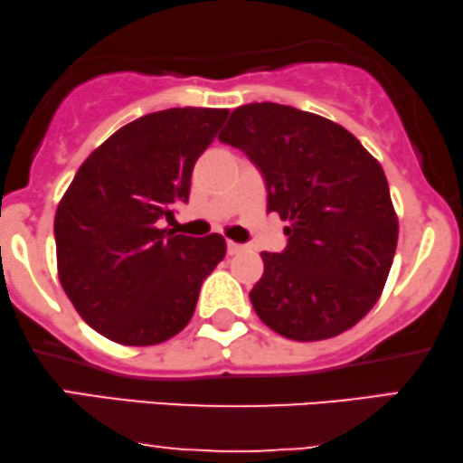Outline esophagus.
<instances>
[{
  "label": "esophagus",
  "mask_w": 463,
  "mask_h": 463,
  "mask_svg": "<svg viewBox=\"0 0 463 463\" xmlns=\"http://www.w3.org/2000/svg\"><path fill=\"white\" fill-rule=\"evenodd\" d=\"M244 249H246L244 244H238V242H232V240H227V253H230V255H238V253H242Z\"/></svg>",
  "instance_id": "34e87169"
}]
</instances>
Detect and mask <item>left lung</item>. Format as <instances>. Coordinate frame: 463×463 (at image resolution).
<instances>
[{
  "instance_id": "obj_1",
  "label": "left lung",
  "mask_w": 463,
  "mask_h": 463,
  "mask_svg": "<svg viewBox=\"0 0 463 463\" xmlns=\"http://www.w3.org/2000/svg\"><path fill=\"white\" fill-rule=\"evenodd\" d=\"M219 140L260 167L268 213L289 221L283 253H261L257 317L299 342L351 329L381 298L398 246L381 164L338 123L272 101L236 108Z\"/></svg>"
}]
</instances>
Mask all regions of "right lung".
I'll return each instance as SVG.
<instances>
[{
  "instance_id": "right-lung-1",
  "label": "right lung",
  "mask_w": 463,
  "mask_h": 463,
  "mask_svg": "<svg viewBox=\"0 0 463 463\" xmlns=\"http://www.w3.org/2000/svg\"><path fill=\"white\" fill-rule=\"evenodd\" d=\"M230 110L170 108L136 118L78 167L55 214L65 296L95 332L125 346L170 340L194 317L225 238L159 230L187 202L191 172Z\"/></svg>"
}]
</instances>
